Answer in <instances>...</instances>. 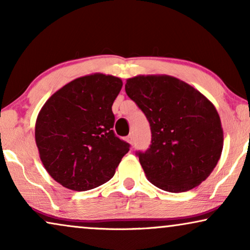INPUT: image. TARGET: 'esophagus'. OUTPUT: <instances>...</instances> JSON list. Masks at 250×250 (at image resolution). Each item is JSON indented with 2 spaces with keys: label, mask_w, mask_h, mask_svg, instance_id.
<instances>
[{
  "label": "esophagus",
  "mask_w": 250,
  "mask_h": 250,
  "mask_svg": "<svg viewBox=\"0 0 250 250\" xmlns=\"http://www.w3.org/2000/svg\"><path fill=\"white\" fill-rule=\"evenodd\" d=\"M126 141H127L129 145H133V135H128L127 138H126Z\"/></svg>",
  "instance_id": "obj_1"
}]
</instances>
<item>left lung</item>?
Returning <instances> with one entry per match:
<instances>
[{
  "label": "left lung",
  "instance_id": "8db88e82",
  "mask_svg": "<svg viewBox=\"0 0 250 250\" xmlns=\"http://www.w3.org/2000/svg\"><path fill=\"white\" fill-rule=\"evenodd\" d=\"M125 91L151 129L149 149L136 152L146 179L168 192L199 186L223 149V128L214 104L186 82L167 75L128 78Z\"/></svg>",
  "mask_w": 250,
  "mask_h": 250
}]
</instances>
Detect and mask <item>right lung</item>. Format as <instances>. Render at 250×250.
<instances>
[{"instance_id":"add662e5","label":"right lung","mask_w":250,"mask_h":250,"mask_svg":"<svg viewBox=\"0 0 250 250\" xmlns=\"http://www.w3.org/2000/svg\"><path fill=\"white\" fill-rule=\"evenodd\" d=\"M121 78L92 74L51 95L35 125L40 158L51 177L74 191L94 189L114 176L129 145L114 133L112 104Z\"/></svg>"}]
</instances>
